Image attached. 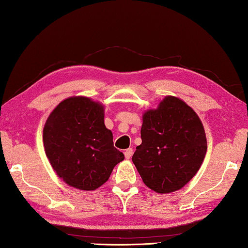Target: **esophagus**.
I'll list each match as a JSON object with an SVG mask.
<instances>
[{"mask_svg":"<svg viewBox=\"0 0 248 248\" xmlns=\"http://www.w3.org/2000/svg\"><path fill=\"white\" fill-rule=\"evenodd\" d=\"M132 154H133V150L130 148V149H127L124 151V156H125V158H130L132 156Z\"/></svg>","mask_w":248,"mask_h":248,"instance_id":"obj_1","label":"esophagus"}]
</instances>
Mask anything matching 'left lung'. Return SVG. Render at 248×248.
<instances>
[{
  "label": "left lung",
  "mask_w": 248,
  "mask_h": 248,
  "mask_svg": "<svg viewBox=\"0 0 248 248\" xmlns=\"http://www.w3.org/2000/svg\"><path fill=\"white\" fill-rule=\"evenodd\" d=\"M142 143L132 156L142 180L158 194L189 183L207 153L204 128L198 115L178 97L166 96L142 116Z\"/></svg>",
  "instance_id": "left-lung-1"
}]
</instances>
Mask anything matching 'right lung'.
I'll return each mask as SVG.
<instances>
[{"mask_svg": "<svg viewBox=\"0 0 248 248\" xmlns=\"http://www.w3.org/2000/svg\"><path fill=\"white\" fill-rule=\"evenodd\" d=\"M104 105L72 96L58 105L44 127L45 152L53 170L79 190H95L124 159L104 123Z\"/></svg>", "mask_w": 248, "mask_h": 248, "instance_id": "obj_1", "label": "right lung"}]
</instances>
